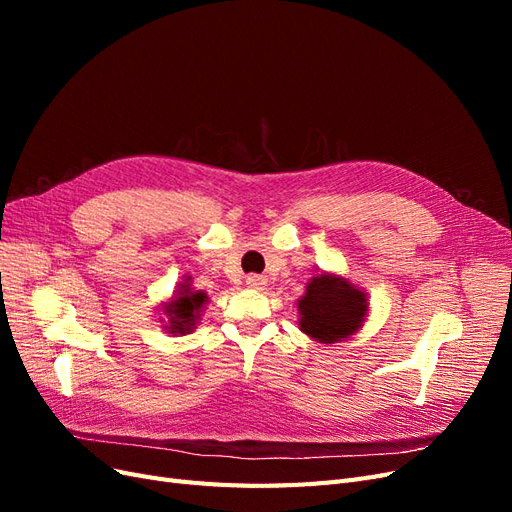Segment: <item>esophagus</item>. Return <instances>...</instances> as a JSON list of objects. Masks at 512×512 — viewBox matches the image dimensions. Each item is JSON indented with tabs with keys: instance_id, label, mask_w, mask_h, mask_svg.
<instances>
[{
	"instance_id": "obj_1",
	"label": "esophagus",
	"mask_w": 512,
	"mask_h": 512,
	"mask_svg": "<svg viewBox=\"0 0 512 512\" xmlns=\"http://www.w3.org/2000/svg\"><path fill=\"white\" fill-rule=\"evenodd\" d=\"M265 284H267V280L262 275H258V273L247 275V286H250V288H262Z\"/></svg>"
}]
</instances>
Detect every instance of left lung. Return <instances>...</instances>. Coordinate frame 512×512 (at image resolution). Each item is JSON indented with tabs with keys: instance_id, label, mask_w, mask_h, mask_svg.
<instances>
[{
	"instance_id": "1",
	"label": "left lung",
	"mask_w": 512,
	"mask_h": 512,
	"mask_svg": "<svg viewBox=\"0 0 512 512\" xmlns=\"http://www.w3.org/2000/svg\"><path fill=\"white\" fill-rule=\"evenodd\" d=\"M301 331L316 342H342L361 327L367 301L361 290L350 286L342 277L316 275L299 301Z\"/></svg>"
}]
</instances>
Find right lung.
<instances>
[{
  "label": "right lung",
  "instance_id": "1",
  "mask_svg": "<svg viewBox=\"0 0 512 512\" xmlns=\"http://www.w3.org/2000/svg\"><path fill=\"white\" fill-rule=\"evenodd\" d=\"M179 297L166 307V314L170 316V333H185L192 329V324L198 316V309L203 307L207 294L205 292H192L188 286H181Z\"/></svg>",
  "mask_w": 512,
  "mask_h": 512
}]
</instances>
